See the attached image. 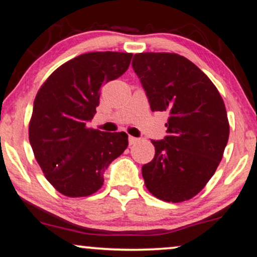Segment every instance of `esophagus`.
Wrapping results in <instances>:
<instances>
[{
    "label": "esophagus",
    "mask_w": 257,
    "mask_h": 257,
    "mask_svg": "<svg viewBox=\"0 0 257 257\" xmlns=\"http://www.w3.org/2000/svg\"><path fill=\"white\" fill-rule=\"evenodd\" d=\"M139 141L138 138H134V137H129V145H134V144H137Z\"/></svg>",
    "instance_id": "1"
}]
</instances>
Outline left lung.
<instances>
[{
	"label": "left lung",
	"instance_id": "left-lung-1",
	"mask_svg": "<svg viewBox=\"0 0 257 257\" xmlns=\"http://www.w3.org/2000/svg\"><path fill=\"white\" fill-rule=\"evenodd\" d=\"M133 70L155 111H168L163 140H151L155 158L143 166L147 190L164 202L191 199L222 159L229 125L223 100L192 61L175 53L135 54Z\"/></svg>",
	"mask_w": 257,
	"mask_h": 257
}]
</instances>
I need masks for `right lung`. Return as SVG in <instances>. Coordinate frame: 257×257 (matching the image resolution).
I'll list each match as a JSON object with an SVG mask.
<instances>
[{
  "mask_svg": "<svg viewBox=\"0 0 257 257\" xmlns=\"http://www.w3.org/2000/svg\"><path fill=\"white\" fill-rule=\"evenodd\" d=\"M133 54L85 53L58 67L38 90L29 125L35 158L53 187L67 197H87L104 185L111 162L128 146L124 132L88 128L100 90L128 70Z\"/></svg>",
  "mask_w": 257,
  "mask_h": 257,
  "instance_id": "1",
  "label": "right lung"
}]
</instances>
